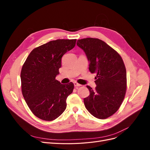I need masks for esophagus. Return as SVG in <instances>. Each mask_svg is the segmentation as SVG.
Wrapping results in <instances>:
<instances>
[{
    "instance_id": "1",
    "label": "esophagus",
    "mask_w": 150,
    "mask_h": 150,
    "mask_svg": "<svg viewBox=\"0 0 150 150\" xmlns=\"http://www.w3.org/2000/svg\"><path fill=\"white\" fill-rule=\"evenodd\" d=\"M74 85L75 87H79V86H82V85L79 84V83H78L77 82H74Z\"/></svg>"
}]
</instances>
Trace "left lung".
Segmentation results:
<instances>
[{
    "label": "left lung",
    "instance_id": "left-lung-1",
    "mask_svg": "<svg viewBox=\"0 0 150 150\" xmlns=\"http://www.w3.org/2000/svg\"><path fill=\"white\" fill-rule=\"evenodd\" d=\"M89 62V70L96 73L93 90L84 99L87 110L98 119H106L118 110L126 91V71L120 54L103 40L96 38L78 40Z\"/></svg>",
    "mask_w": 150,
    "mask_h": 150
}]
</instances>
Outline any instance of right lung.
I'll return each mask as SVG.
<instances>
[{"mask_svg":"<svg viewBox=\"0 0 150 150\" xmlns=\"http://www.w3.org/2000/svg\"><path fill=\"white\" fill-rule=\"evenodd\" d=\"M76 39H57L35 47L30 52L21 72V89L33 114L45 121L56 119L66 108V99L74 84H61V58L74 48Z\"/></svg>","mask_w":150,"mask_h":150,"instance_id":"right-lung-1","label":"right lung"}]
</instances>
